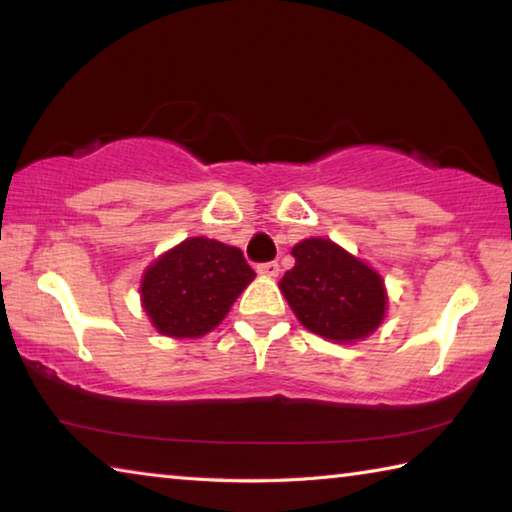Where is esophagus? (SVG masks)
I'll use <instances>...</instances> for the list:
<instances>
[{"label": "esophagus", "instance_id": "obj_1", "mask_svg": "<svg viewBox=\"0 0 512 512\" xmlns=\"http://www.w3.org/2000/svg\"><path fill=\"white\" fill-rule=\"evenodd\" d=\"M257 273L264 275V277H277V275H280V264H277V262L257 264Z\"/></svg>", "mask_w": 512, "mask_h": 512}]
</instances>
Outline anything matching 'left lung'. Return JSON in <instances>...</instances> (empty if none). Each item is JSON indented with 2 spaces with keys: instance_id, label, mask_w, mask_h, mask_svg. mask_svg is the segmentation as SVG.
<instances>
[{
  "instance_id": "obj_1",
  "label": "left lung",
  "mask_w": 512,
  "mask_h": 512,
  "mask_svg": "<svg viewBox=\"0 0 512 512\" xmlns=\"http://www.w3.org/2000/svg\"><path fill=\"white\" fill-rule=\"evenodd\" d=\"M296 266L280 291L300 325L334 343H357L384 323V277L332 239L311 237L291 248Z\"/></svg>"
}]
</instances>
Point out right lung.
Wrapping results in <instances>:
<instances>
[{
	"label": "right lung",
	"instance_id": "obj_1",
	"mask_svg": "<svg viewBox=\"0 0 512 512\" xmlns=\"http://www.w3.org/2000/svg\"><path fill=\"white\" fill-rule=\"evenodd\" d=\"M253 280L255 271L239 248L207 237H187L146 266L140 300L162 336L201 339L219 327Z\"/></svg>",
	"mask_w": 512,
	"mask_h": 512
}]
</instances>
